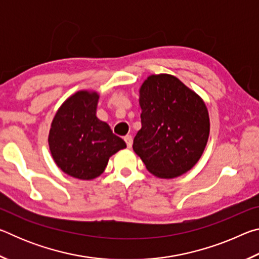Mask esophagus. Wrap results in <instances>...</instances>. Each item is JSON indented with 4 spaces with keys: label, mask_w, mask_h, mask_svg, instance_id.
Returning a JSON list of instances; mask_svg holds the SVG:
<instances>
[{
    "label": "esophagus",
    "mask_w": 259,
    "mask_h": 259,
    "mask_svg": "<svg viewBox=\"0 0 259 259\" xmlns=\"http://www.w3.org/2000/svg\"><path fill=\"white\" fill-rule=\"evenodd\" d=\"M133 137H131V136H125L124 137V142L126 143V146H128V148H130L131 146H133Z\"/></svg>",
    "instance_id": "1"
}]
</instances>
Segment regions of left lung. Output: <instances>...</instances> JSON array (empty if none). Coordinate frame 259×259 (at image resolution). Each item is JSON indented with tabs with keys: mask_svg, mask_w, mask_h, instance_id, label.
<instances>
[{
	"mask_svg": "<svg viewBox=\"0 0 259 259\" xmlns=\"http://www.w3.org/2000/svg\"><path fill=\"white\" fill-rule=\"evenodd\" d=\"M142 129L134 151L152 175L171 179L187 172L207 146L210 120L200 96L170 74H152L139 88Z\"/></svg>",
	"mask_w": 259,
	"mask_h": 259,
	"instance_id": "left-lung-1",
	"label": "left lung"
}]
</instances>
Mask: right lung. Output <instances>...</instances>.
<instances>
[{"mask_svg":"<svg viewBox=\"0 0 259 259\" xmlns=\"http://www.w3.org/2000/svg\"><path fill=\"white\" fill-rule=\"evenodd\" d=\"M99 94L80 90L65 100L51 122L48 143L56 164L65 174L91 181L104 172L113 154L126 147L106 122L97 117Z\"/></svg>","mask_w":259,"mask_h":259,"instance_id":"right-lung-1","label":"right lung"}]
</instances>
